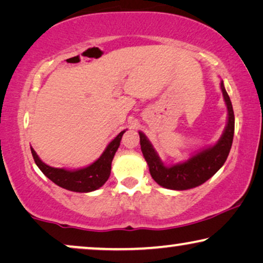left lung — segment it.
<instances>
[{
  "label": "left lung",
  "mask_w": 263,
  "mask_h": 263,
  "mask_svg": "<svg viewBox=\"0 0 263 263\" xmlns=\"http://www.w3.org/2000/svg\"><path fill=\"white\" fill-rule=\"evenodd\" d=\"M220 88L228 106V123L224 133L214 146L201 151L186 161L172 166H165L149 140L143 133L139 132L142 154L148 164L151 176L159 185L172 190L195 188L208 181L228 159L233 141V133H235V115H233L231 100L222 81L220 82Z\"/></svg>",
  "instance_id": "obj_1"
}]
</instances>
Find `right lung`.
Listing matches in <instances>:
<instances>
[{"mask_svg":"<svg viewBox=\"0 0 263 263\" xmlns=\"http://www.w3.org/2000/svg\"><path fill=\"white\" fill-rule=\"evenodd\" d=\"M124 132L125 130L121 132L106 146L105 151H104L102 156L95 163H92L86 167L78 168V170H67V168H57L49 166V165L43 163L39 159L37 153L34 152V149L32 147L31 152L37 166L55 184L63 189L70 190V192L89 193L93 192V190L99 189L109 179L111 172V163H112L115 153H116L118 147H120L122 135L124 134Z\"/></svg>","mask_w":263,"mask_h":263,"instance_id":"1","label":"right lung"}]
</instances>
